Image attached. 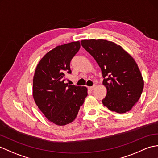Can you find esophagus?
Returning a JSON list of instances; mask_svg holds the SVG:
<instances>
[{"label":"esophagus","mask_w":158,"mask_h":158,"mask_svg":"<svg viewBox=\"0 0 158 158\" xmlns=\"http://www.w3.org/2000/svg\"><path fill=\"white\" fill-rule=\"evenodd\" d=\"M96 85H94L92 87H89V89L90 90H94L95 89H96Z\"/></svg>","instance_id":"esophagus-1"}]
</instances>
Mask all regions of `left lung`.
<instances>
[{"label": "left lung", "instance_id": "1", "mask_svg": "<svg viewBox=\"0 0 158 158\" xmlns=\"http://www.w3.org/2000/svg\"><path fill=\"white\" fill-rule=\"evenodd\" d=\"M82 46L102 70L107 94L102 100L110 110L119 114L130 111L141 97L144 81L134 58L122 47L106 40H83Z\"/></svg>", "mask_w": 158, "mask_h": 158}]
</instances>
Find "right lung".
I'll use <instances>...</instances> for the list:
<instances>
[{
	"label": "right lung",
	"mask_w": 158,
	"mask_h": 158,
	"mask_svg": "<svg viewBox=\"0 0 158 158\" xmlns=\"http://www.w3.org/2000/svg\"><path fill=\"white\" fill-rule=\"evenodd\" d=\"M80 46L77 41L55 47L35 68L33 98L46 118L56 125L73 122L87 96V87L64 83V74L71 73L70 62Z\"/></svg>",
	"instance_id": "add662e5"
}]
</instances>
